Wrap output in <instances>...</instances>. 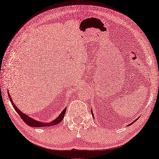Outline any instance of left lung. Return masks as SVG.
Instances as JSON below:
<instances>
[{
  "label": "left lung",
  "mask_w": 159,
  "mask_h": 159,
  "mask_svg": "<svg viewBox=\"0 0 159 159\" xmlns=\"http://www.w3.org/2000/svg\"><path fill=\"white\" fill-rule=\"evenodd\" d=\"M134 122H135V121H134ZM134 122H132V123H134ZM132 123H131V124H132ZM131 124H130V125H131Z\"/></svg>",
  "instance_id": "left-lung-1"
}]
</instances>
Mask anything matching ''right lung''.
<instances>
[{"instance_id":"add662e5","label":"right lung","mask_w":159,"mask_h":159,"mask_svg":"<svg viewBox=\"0 0 159 159\" xmlns=\"http://www.w3.org/2000/svg\"><path fill=\"white\" fill-rule=\"evenodd\" d=\"M8 95H9V98H10V100L11 101V104H12L14 109L16 110V111L18 113V114H19L20 116V118H21V119L23 120L25 122V123H26L28 125H29V126L30 127H50V126H52V125H57L58 123H59L60 122L63 118H64V115L66 113V108L64 109V110L61 113V114L59 115L58 116V118H57L56 120H54L51 122H49V123H43V122H38L37 120H35L32 119L31 118H30V117L28 116L25 115V113H22L18 109V108L14 105V102H12V100H11V96L8 93Z\"/></svg>"}]
</instances>
